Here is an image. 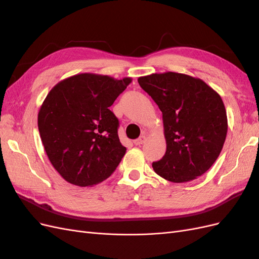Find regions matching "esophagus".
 <instances>
[{
    "mask_svg": "<svg viewBox=\"0 0 259 259\" xmlns=\"http://www.w3.org/2000/svg\"><path fill=\"white\" fill-rule=\"evenodd\" d=\"M145 142H146V136H140L139 138L134 140V144L136 146H140V145H143Z\"/></svg>",
    "mask_w": 259,
    "mask_h": 259,
    "instance_id": "34e87169",
    "label": "esophagus"
}]
</instances>
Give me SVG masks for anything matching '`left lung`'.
Returning <instances> with one entry per match:
<instances>
[{
    "label": "left lung",
    "instance_id": "left-lung-1",
    "mask_svg": "<svg viewBox=\"0 0 259 259\" xmlns=\"http://www.w3.org/2000/svg\"><path fill=\"white\" fill-rule=\"evenodd\" d=\"M138 83L163 115L166 152L152 163L171 183L198 178L213 165L228 131L222 97L201 79L176 72L142 76Z\"/></svg>",
    "mask_w": 259,
    "mask_h": 259
}]
</instances>
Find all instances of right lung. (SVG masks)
I'll return each instance as SVG.
<instances>
[{
    "label": "right lung",
    "mask_w": 259,
    "mask_h": 259,
    "mask_svg": "<svg viewBox=\"0 0 259 259\" xmlns=\"http://www.w3.org/2000/svg\"><path fill=\"white\" fill-rule=\"evenodd\" d=\"M131 82V77L81 73L48 94L37 115L38 132L52 165L68 183L92 187L120 164L126 148L109 107Z\"/></svg>",
    "instance_id": "right-lung-1"
}]
</instances>
